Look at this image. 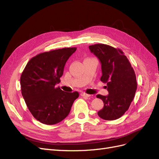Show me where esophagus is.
I'll return each mask as SVG.
<instances>
[{
	"instance_id": "esophagus-1",
	"label": "esophagus",
	"mask_w": 159,
	"mask_h": 159,
	"mask_svg": "<svg viewBox=\"0 0 159 159\" xmlns=\"http://www.w3.org/2000/svg\"><path fill=\"white\" fill-rule=\"evenodd\" d=\"M80 95L82 96V97H89L91 96L90 95L87 94V93H80Z\"/></svg>"
}]
</instances>
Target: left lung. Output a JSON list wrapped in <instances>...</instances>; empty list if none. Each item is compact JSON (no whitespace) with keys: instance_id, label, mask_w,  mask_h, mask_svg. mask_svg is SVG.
<instances>
[{"instance_id":"1","label":"left lung","mask_w":159,"mask_h":159,"mask_svg":"<svg viewBox=\"0 0 159 159\" xmlns=\"http://www.w3.org/2000/svg\"><path fill=\"white\" fill-rule=\"evenodd\" d=\"M89 50L99 60L102 76L101 80L107 83L109 95H97L104 106L97 112L103 120L120 118L129 109L137 89L136 77L131 64L124 52L106 44L89 46Z\"/></svg>"}]
</instances>
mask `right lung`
Masks as SVG:
<instances>
[{
    "label": "right lung",
    "instance_id": "1",
    "mask_svg": "<svg viewBox=\"0 0 159 159\" xmlns=\"http://www.w3.org/2000/svg\"><path fill=\"white\" fill-rule=\"evenodd\" d=\"M76 48L46 52L32 58L20 79L21 93L35 118L46 125L58 124L66 118L79 96L77 91L64 92L56 88L65 64Z\"/></svg>",
    "mask_w": 159,
    "mask_h": 159
}]
</instances>
